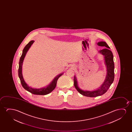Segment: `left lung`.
I'll use <instances>...</instances> for the list:
<instances>
[{
  "label": "left lung",
  "instance_id": "8db88e82",
  "mask_svg": "<svg viewBox=\"0 0 132 132\" xmlns=\"http://www.w3.org/2000/svg\"><path fill=\"white\" fill-rule=\"evenodd\" d=\"M98 45L100 46H105L106 48L103 49L99 51L104 57L105 63L106 67V75L105 79L102 84L99 88L94 90H83L80 88L78 85L77 79L76 76H74V85L75 88L80 94L83 96L87 97H96L105 94L114 81V57L111 51L106 43L105 42H98Z\"/></svg>",
  "mask_w": 132,
  "mask_h": 132
}]
</instances>
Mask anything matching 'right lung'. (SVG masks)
<instances>
[{
	"label": "right lung",
	"instance_id": "add662e5",
	"mask_svg": "<svg viewBox=\"0 0 132 132\" xmlns=\"http://www.w3.org/2000/svg\"><path fill=\"white\" fill-rule=\"evenodd\" d=\"M34 42V40H31V42H29V43L26 45L25 47H24V48L23 50L22 56H21V57H20L19 62V68H18V76L20 78V81H21V83L22 84V86L26 90H27L28 92H31V93L35 94V95H45L49 94L50 93L52 92L53 90H54V88L56 87V84H57V82L59 78L63 74V72L60 73L57 76H56L54 78V79L51 82V83H50V84L45 87H43V88H34L31 87H29V86L27 85L25 81H24L23 78V76H22V66L24 59L27 53Z\"/></svg>",
	"mask_w": 132,
	"mask_h": 132
}]
</instances>
